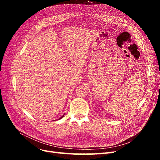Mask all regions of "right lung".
I'll return each mask as SVG.
<instances>
[{"mask_svg":"<svg viewBox=\"0 0 160 160\" xmlns=\"http://www.w3.org/2000/svg\"><path fill=\"white\" fill-rule=\"evenodd\" d=\"M63 116H64V115H62V117H61V118H59V119H61V118H63Z\"/></svg>","mask_w":160,"mask_h":160,"instance_id":"obj_1","label":"right lung"}]
</instances>
